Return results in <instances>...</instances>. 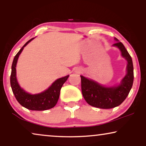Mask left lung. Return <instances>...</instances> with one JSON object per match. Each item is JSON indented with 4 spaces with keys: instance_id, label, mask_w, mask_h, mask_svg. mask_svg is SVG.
I'll use <instances>...</instances> for the list:
<instances>
[{
    "instance_id": "1",
    "label": "left lung",
    "mask_w": 146,
    "mask_h": 146,
    "mask_svg": "<svg viewBox=\"0 0 146 146\" xmlns=\"http://www.w3.org/2000/svg\"><path fill=\"white\" fill-rule=\"evenodd\" d=\"M117 42L113 46L120 50L121 56L126 59L127 74L118 86L105 87L96 82L81 77L82 92L86 102L92 106L102 109L113 108L120 105L125 100L132 87L133 82V66L131 57L121 42Z\"/></svg>"
}]
</instances>
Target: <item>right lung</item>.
Here are the masks:
<instances>
[{"label":"right lung","instance_id":"obj_1","mask_svg":"<svg viewBox=\"0 0 146 146\" xmlns=\"http://www.w3.org/2000/svg\"><path fill=\"white\" fill-rule=\"evenodd\" d=\"M33 39H34V38L29 40L22 47V48L14 58L13 64H12L11 86L16 99L23 107L31 110H46L52 108L57 104L60 96V90L65 82L67 80L69 75L57 79L47 90H46L43 92L37 94H31L21 88L18 83L17 76H17L16 66H17L19 55L23 51L24 47L26 46Z\"/></svg>","mask_w":146,"mask_h":146}]
</instances>
